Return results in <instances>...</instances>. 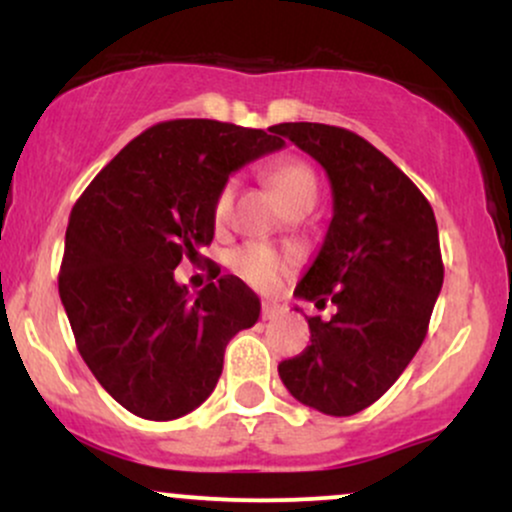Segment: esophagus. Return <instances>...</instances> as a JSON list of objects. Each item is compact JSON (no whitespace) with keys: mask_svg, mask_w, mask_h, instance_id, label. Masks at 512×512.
Instances as JSON below:
<instances>
[{"mask_svg":"<svg viewBox=\"0 0 512 512\" xmlns=\"http://www.w3.org/2000/svg\"><path fill=\"white\" fill-rule=\"evenodd\" d=\"M281 313H284V308L276 303H262V320H276Z\"/></svg>","mask_w":512,"mask_h":512,"instance_id":"obj_1","label":"esophagus"}]
</instances>
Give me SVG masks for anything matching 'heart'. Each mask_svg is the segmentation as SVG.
I'll list each match as a JSON object with an SVG mask.
<instances>
[{
    "instance_id": "heart-1",
    "label": "heart",
    "mask_w": 512,
    "mask_h": 512,
    "mask_svg": "<svg viewBox=\"0 0 512 512\" xmlns=\"http://www.w3.org/2000/svg\"><path fill=\"white\" fill-rule=\"evenodd\" d=\"M269 182H272L274 192L279 195V199L286 207L301 197H317V178L313 168H310L308 163L298 161V158H289V161H281L269 168ZM233 199H236V180H228L219 190L214 202L216 226H223V223L228 221L233 209ZM231 267L233 272L243 276L250 286L267 291L274 289V286L291 272L293 257L267 248V245L250 243L245 245V248L233 252Z\"/></svg>"
}]
</instances>
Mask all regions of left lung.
Here are the masks:
<instances>
[{
    "label": "left lung",
    "instance_id": "left-lung-1",
    "mask_svg": "<svg viewBox=\"0 0 512 512\" xmlns=\"http://www.w3.org/2000/svg\"><path fill=\"white\" fill-rule=\"evenodd\" d=\"M325 168L332 221L293 296L330 320L308 317L310 346L279 363L281 383L330 416L363 411L395 385L424 344L443 286L438 226L419 187L358 134L320 122L269 127Z\"/></svg>",
    "mask_w": 512,
    "mask_h": 512
}]
</instances>
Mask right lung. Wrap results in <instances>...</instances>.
Segmentation results:
<instances>
[{
	"instance_id": "1",
	"label": "right lung",
	"mask_w": 512,
	"mask_h": 512,
	"mask_svg": "<svg viewBox=\"0 0 512 512\" xmlns=\"http://www.w3.org/2000/svg\"><path fill=\"white\" fill-rule=\"evenodd\" d=\"M272 132V129H269ZM284 139L216 120L158 122L105 166L69 216L60 298L76 349L115 402L149 421L190 414L214 392L223 351L260 298L209 262L190 296L173 269L214 240L228 175Z\"/></svg>"
}]
</instances>
